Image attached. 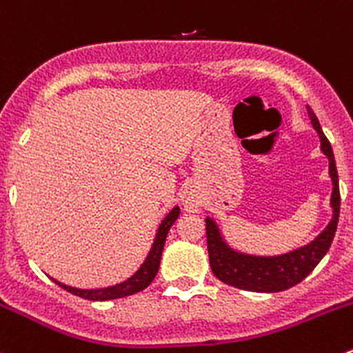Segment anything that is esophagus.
Masks as SVG:
<instances>
[{"label":"esophagus","mask_w":353,"mask_h":353,"mask_svg":"<svg viewBox=\"0 0 353 353\" xmlns=\"http://www.w3.org/2000/svg\"><path fill=\"white\" fill-rule=\"evenodd\" d=\"M183 205H185V208H187V211H194V209L197 208V205L194 204V201H190V199H187V201L183 202Z\"/></svg>","instance_id":"esophagus-1"}]
</instances>
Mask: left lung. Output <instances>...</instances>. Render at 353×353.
Instances as JSON below:
<instances>
[{
	"label": "left lung",
	"mask_w": 353,
	"mask_h": 353,
	"mask_svg": "<svg viewBox=\"0 0 353 353\" xmlns=\"http://www.w3.org/2000/svg\"><path fill=\"white\" fill-rule=\"evenodd\" d=\"M307 113L312 121L314 130L319 135L321 151L326 154L327 161H330V176L333 181V192H331L333 218L312 242L287 254H280V256H252V254L232 249L223 239L214 219L205 218L209 264H211L214 276L223 283L232 285L240 290L261 292V294L288 290L300 283L303 278H307V274L319 264V261L330 250L334 232H336L338 218H340V187H338L336 163H334L330 141L326 139L319 120L309 106H307Z\"/></svg>",
	"instance_id": "1"
}]
</instances>
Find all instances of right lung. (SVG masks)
<instances>
[{
    "instance_id": "right-lung-1",
    "label": "right lung",
    "mask_w": 353,
    "mask_h": 353,
    "mask_svg": "<svg viewBox=\"0 0 353 353\" xmlns=\"http://www.w3.org/2000/svg\"><path fill=\"white\" fill-rule=\"evenodd\" d=\"M178 216H180V208L175 205V208L165 216L161 225H159L158 232H156V239L154 242H152V247L151 250H149L144 263L141 264V268H139L130 278H127V280L121 281V283H117L113 285V287H106V288H90V290H83V288L68 287V285L59 283L57 280L53 281L58 285V287H61L63 290L70 292V294L77 296H82V299H87V300H113V299H121V296H128V295L137 294V292H142L144 288H148L149 285H151V281L154 280V276L158 274L159 263H161L163 247H165V242H166V235H168L170 228H172L173 223L176 221Z\"/></svg>"
}]
</instances>
